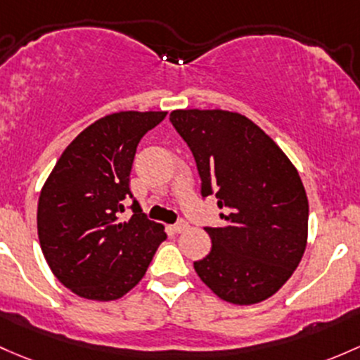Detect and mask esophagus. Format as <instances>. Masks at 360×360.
Listing matches in <instances>:
<instances>
[{
  "mask_svg": "<svg viewBox=\"0 0 360 360\" xmlns=\"http://www.w3.org/2000/svg\"><path fill=\"white\" fill-rule=\"evenodd\" d=\"M188 229V222L186 221H179L172 226L174 233H183V231Z\"/></svg>",
  "mask_w": 360,
  "mask_h": 360,
  "instance_id": "34e87169",
  "label": "esophagus"
}]
</instances>
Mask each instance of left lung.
<instances>
[{
	"instance_id": "obj_1",
	"label": "left lung",
	"mask_w": 360,
	"mask_h": 360,
	"mask_svg": "<svg viewBox=\"0 0 360 360\" xmlns=\"http://www.w3.org/2000/svg\"><path fill=\"white\" fill-rule=\"evenodd\" d=\"M170 122L188 143L202 196L224 209L222 228H205L212 250L196 274L222 300L252 305L272 297L300 264L309 200L285 151L248 117L228 110H174Z\"/></svg>"
}]
</instances>
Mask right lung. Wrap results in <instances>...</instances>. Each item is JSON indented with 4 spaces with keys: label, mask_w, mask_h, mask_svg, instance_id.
I'll use <instances>...</instances> for the list:
<instances>
[{
    "label": "right lung",
    "mask_w": 360,
    "mask_h": 360,
    "mask_svg": "<svg viewBox=\"0 0 360 360\" xmlns=\"http://www.w3.org/2000/svg\"><path fill=\"white\" fill-rule=\"evenodd\" d=\"M167 112H117L86 127L48 176L37 203V236L53 274L88 300H117L148 269L164 226L132 200L129 221L119 219L132 198L129 174L143 136Z\"/></svg>",
    "instance_id": "obj_1"
}]
</instances>
